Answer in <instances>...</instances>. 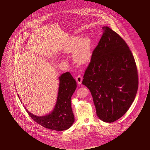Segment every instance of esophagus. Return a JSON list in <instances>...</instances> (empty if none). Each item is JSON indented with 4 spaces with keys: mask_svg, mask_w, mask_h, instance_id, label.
<instances>
[{
    "mask_svg": "<svg viewBox=\"0 0 150 150\" xmlns=\"http://www.w3.org/2000/svg\"><path fill=\"white\" fill-rule=\"evenodd\" d=\"M76 81L79 85L81 84L82 81V77L81 75H78L77 77H76Z\"/></svg>",
    "mask_w": 150,
    "mask_h": 150,
    "instance_id": "34e87169",
    "label": "esophagus"
}]
</instances>
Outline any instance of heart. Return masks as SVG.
Returning <instances> with one entry per match:
<instances>
[{
	"label": "heart",
	"instance_id": "obj_1",
	"mask_svg": "<svg viewBox=\"0 0 150 150\" xmlns=\"http://www.w3.org/2000/svg\"><path fill=\"white\" fill-rule=\"evenodd\" d=\"M67 53H73V58L79 64H85L90 60L92 55V43L88 37L80 38V37H71L65 47Z\"/></svg>",
	"mask_w": 150,
	"mask_h": 150
}]
</instances>
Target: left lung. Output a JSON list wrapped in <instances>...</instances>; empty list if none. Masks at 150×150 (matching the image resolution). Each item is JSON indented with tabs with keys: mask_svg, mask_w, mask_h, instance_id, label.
Listing matches in <instances>:
<instances>
[{
	"mask_svg": "<svg viewBox=\"0 0 150 150\" xmlns=\"http://www.w3.org/2000/svg\"><path fill=\"white\" fill-rule=\"evenodd\" d=\"M93 51L82 84L89 89L96 114L112 123L124 115L132 105L138 88L137 70L128 45L107 26Z\"/></svg>",
	"mask_w": 150,
	"mask_h": 150,
	"instance_id": "left-lung-1",
	"label": "left lung"
}]
</instances>
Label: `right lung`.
Returning a JSON list of instances; mask_svg holds the SVG:
<instances>
[{
  "label": "right lung",
  "instance_id": "add662e5",
  "mask_svg": "<svg viewBox=\"0 0 150 150\" xmlns=\"http://www.w3.org/2000/svg\"><path fill=\"white\" fill-rule=\"evenodd\" d=\"M58 97L53 110L44 116L31 113L25 107L27 113L41 126L56 131H63L71 127L75 121L71 105V98L76 88V82L70 73H64L59 77ZM18 98H20L18 95ZM21 101V100H20ZM22 103V102L21 101Z\"/></svg>",
  "mask_w": 150,
  "mask_h": 150
}]
</instances>
